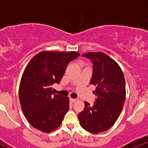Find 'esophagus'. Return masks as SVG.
<instances>
[{"mask_svg": "<svg viewBox=\"0 0 148 148\" xmlns=\"http://www.w3.org/2000/svg\"><path fill=\"white\" fill-rule=\"evenodd\" d=\"M70 101L72 103H74V102H76V99H72V98H71Z\"/></svg>", "mask_w": 148, "mask_h": 148, "instance_id": "obj_1", "label": "esophagus"}]
</instances>
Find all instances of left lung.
I'll list each match as a JSON object with an SVG mask.
<instances>
[{
    "label": "left lung",
    "mask_w": 148,
    "mask_h": 148,
    "mask_svg": "<svg viewBox=\"0 0 148 148\" xmlns=\"http://www.w3.org/2000/svg\"><path fill=\"white\" fill-rule=\"evenodd\" d=\"M93 62L90 84L96 86L97 99L92 106L85 101L78 115L81 126L88 132L98 134L114 125L123 110L126 97L125 79L122 69L112 58L103 52L82 54Z\"/></svg>",
    "instance_id": "left-lung-1"
}]
</instances>
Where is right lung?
I'll return each instance as SVG.
<instances>
[{
  "label": "right lung",
  "instance_id": "right-lung-1",
  "mask_svg": "<svg viewBox=\"0 0 148 148\" xmlns=\"http://www.w3.org/2000/svg\"><path fill=\"white\" fill-rule=\"evenodd\" d=\"M76 51H41L26 65L18 88L22 111L34 128L50 133L60 127L69 108V99L53 95L51 85L59 84Z\"/></svg>",
  "mask_w": 148,
  "mask_h": 148
}]
</instances>
